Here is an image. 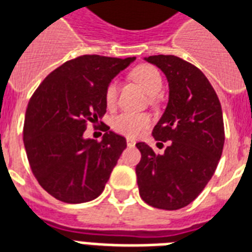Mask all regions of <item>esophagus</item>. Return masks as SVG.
I'll list each match as a JSON object with an SVG mask.
<instances>
[{"instance_id":"34e87169","label":"esophagus","mask_w":252,"mask_h":252,"mask_svg":"<svg viewBox=\"0 0 252 252\" xmlns=\"http://www.w3.org/2000/svg\"><path fill=\"white\" fill-rule=\"evenodd\" d=\"M126 142H127V146H130V147L135 146V140L132 139V138H127V139H126Z\"/></svg>"}]
</instances>
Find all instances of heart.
Wrapping results in <instances>:
<instances>
[{
  "mask_svg": "<svg viewBox=\"0 0 252 252\" xmlns=\"http://www.w3.org/2000/svg\"><path fill=\"white\" fill-rule=\"evenodd\" d=\"M131 77L136 84L143 88V91L150 95H157L163 88L160 72L158 68L150 64L136 65L131 72ZM118 95V85L116 81H112L105 89V102L109 108H113L117 102ZM151 101H155V97H151ZM151 125V117L148 114H134V113H122L114 117L112 121V127L121 135L135 138L140 135Z\"/></svg>",
  "mask_w": 252,
  "mask_h": 252,
  "instance_id": "heart-1",
  "label": "heart"
}]
</instances>
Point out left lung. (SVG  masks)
Wrapping results in <instances>:
<instances>
[{
  "mask_svg": "<svg viewBox=\"0 0 252 252\" xmlns=\"http://www.w3.org/2000/svg\"><path fill=\"white\" fill-rule=\"evenodd\" d=\"M168 80L165 112L153 130L155 140L169 142L158 155L144 142L135 168L142 200L164 210L189 205L209 183L221 159L225 128L217 93L193 64L173 55L146 58Z\"/></svg>",
  "mask_w": 252,
  "mask_h": 252,
  "instance_id": "8db88e82",
  "label": "left lung"
}]
</instances>
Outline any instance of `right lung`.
<instances>
[{
	"label": "right lung",
	"instance_id": "add662e5",
	"mask_svg": "<svg viewBox=\"0 0 252 252\" xmlns=\"http://www.w3.org/2000/svg\"><path fill=\"white\" fill-rule=\"evenodd\" d=\"M135 58L83 55L43 80L29 101L23 143L31 171L46 192L67 204L102 193L126 139L104 125L101 142L85 139L88 122L106 113L105 89Z\"/></svg>",
	"mask_w": 252,
	"mask_h": 252
}]
</instances>
